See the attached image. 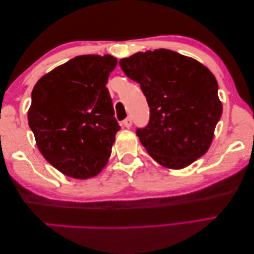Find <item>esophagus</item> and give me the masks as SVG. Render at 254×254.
Returning a JSON list of instances; mask_svg holds the SVG:
<instances>
[{
  "label": "esophagus",
  "mask_w": 254,
  "mask_h": 254,
  "mask_svg": "<svg viewBox=\"0 0 254 254\" xmlns=\"http://www.w3.org/2000/svg\"><path fill=\"white\" fill-rule=\"evenodd\" d=\"M131 124H132V120L130 117H127L125 120H123V125L126 128H130L131 127Z\"/></svg>",
  "instance_id": "esophagus-1"
}]
</instances>
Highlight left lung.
<instances>
[{
    "mask_svg": "<svg viewBox=\"0 0 254 254\" xmlns=\"http://www.w3.org/2000/svg\"><path fill=\"white\" fill-rule=\"evenodd\" d=\"M119 65L139 83L151 108L148 125L136 130L148 154L174 170L205 154L223 111L214 74L193 58L163 48L136 53Z\"/></svg>",
    "mask_w": 254,
    "mask_h": 254,
    "instance_id": "1",
    "label": "left lung"
}]
</instances>
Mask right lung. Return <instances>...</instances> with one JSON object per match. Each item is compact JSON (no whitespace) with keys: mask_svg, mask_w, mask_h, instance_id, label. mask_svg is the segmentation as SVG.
I'll return each instance as SVG.
<instances>
[{"mask_svg":"<svg viewBox=\"0 0 254 254\" xmlns=\"http://www.w3.org/2000/svg\"><path fill=\"white\" fill-rule=\"evenodd\" d=\"M111 55L72 58L36 83L29 127L43 156L70 178L89 179L105 168L120 129L109 91Z\"/></svg>","mask_w":254,"mask_h":254,"instance_id":"right-lung-1","label":"right lung"}]
</instances>
